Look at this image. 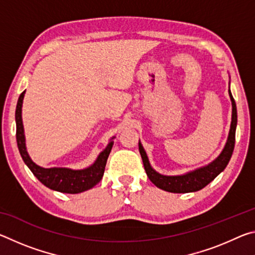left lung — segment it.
I'll return each instance as SVG.
<instances>
[{
    "label": "left lung",
    "mask_w": 255,
    "mask_h": 255,
    "mask_svg": "<svg viewBox=\"0 0 255 255\" xmlns=\"http://www.w3.org/2000/svg\"><path fill=\"white\" fill-rule=\"evenodd\" d=\"M228 93H230V98L232 101V123H231V129L230 133H228V138L226 141V145L219 156L214 159L213 162L209 163L208 165L199 167L195 171L188 172V173L182 175H163L159 174L158 172L155 171L152 166H150L147 155H146L145 149L140 141L138 143V148H139V153L141 159H143V164L147 174L148 179L156 185L157 188L164 190V191L174 192V193H187V192H195L198 190H201L205 188L207 184L210 183L216 176H217L221 172L225 170L228 162L232 157L233 150H234L235 146V131H236V125H237V110H236V103L234 98H233L231 90L228 89Z\"/></svg>",
    "instance_id": "1"
}]
</instances>
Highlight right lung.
Returning <instances> with one entry per match:
<instances>
[{
	"label": "right lung",
	"mask_w": 255,
	"mask_h": 255,
	"mask_svg": "<svg viewBox=\"0 0 255 255\" xmlns=\"http://www.w3.org/2000/svg\"><path fill=\"white\" fill-rule=\"evenodd\" d=\"M24 92L25 91L20 94L15 109L16 143H18L19 152L23 162L27 164L30 171L32 172L33 175L42 184L51 190H55V191L64 193H80L93 188L97 183L100 182L103 173H105L107 159L111 152L112 145H114L112 139L115 137L111 138L110 143L108 144L107 147L99 154L96 162L91 166L86 167V169L72 170L67 169V167H50V169H45V167L37 165L30 158L27 148H25L24 130L22 125V117H21Z\"/></svg>",
	"instance_id": "obj_1"
}]
</instances>
